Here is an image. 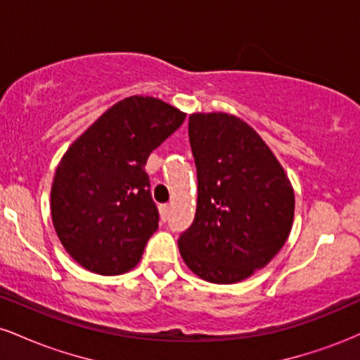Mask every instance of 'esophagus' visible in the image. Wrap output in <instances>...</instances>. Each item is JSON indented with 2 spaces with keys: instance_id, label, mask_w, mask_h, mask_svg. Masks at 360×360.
<instances>
[{
  "instance_id": "34e87169",
  "label": "esophagus",
  "mask_w": 360,
  "mask_h": 360,
  "mask_svg": "<svg viewBox=\"0 0 360 360\" xmlns=\"http://www.w3.org/2000/svg\"><path fill=\"white\" fill-rule=\"evenodd\" d=\"M169 205H160L159 206V212H160V217H162V220H167L169 218Z\"/></svg>"
}]
</instances>
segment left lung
<instances>
[{
  "mask_svg": "<svg viewBox=\"0 0 360 360\" xmlns=\"http://www.w3.org/2000/svg\"><path fill=\"white\" fill-rule=\"evenodd\" d=\"M198 206L179 252L201 279L233 284L271 262L288 240L295 191L254 128L229 113L189 117Z\"/></svg>",
  "mask_w": 360,
  "mask_h": 360,
  "instance_id": "8db88e82",
  "label": "left lung"
}]
</instances>
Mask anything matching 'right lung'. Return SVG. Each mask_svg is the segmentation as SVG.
I'll return each mask as SVG.
<instances>
[{
	"label": "right lung",
	"instance_id": "1",
	"mask_svg": "<svg viewBox=\"0 0 360 360\" xmlns=\"http://www.w3.org/2000/svg\"><path fill=\"white\" fill-rule=\"evenodd\" d=\"M184 118L183 111L157 98H125L60 159L51 191L53 229L84 269L118 276L142 259L159 226L147 159Z\"/></svg>",
	"mask_w": 360,
	"mask_h": 360
}]
</instances>
